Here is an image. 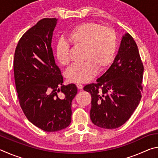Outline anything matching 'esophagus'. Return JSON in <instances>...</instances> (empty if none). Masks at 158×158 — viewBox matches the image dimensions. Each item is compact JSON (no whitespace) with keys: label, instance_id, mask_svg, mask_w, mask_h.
<instances>
[{"label":"esophagus","instance_id":"1","mask_svg":"<svg viewBox=\"0 0 158 158\" xmlns=\"http://www.w3.org/2000/svg\"><path fill=\"white\" fill-rule=\"evenodd\" d=\"M77 87L79 90H81L83 89V85L80 83H78V84H77Z\"/></svg>","mask_w":158,"mask_h":158}]
</instances>
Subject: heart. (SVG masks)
<instances>
[{
	"mask_svg": "<svg viewBox=\"0 0 158 158\" xmlns=\"http://www.w3.org/2000/svg\"><path fill=\"white\" fill-rule=\"evenodd\" d=\"M67 41L75 46L84 47V63L72 65L66 73L68 81L74 83L89 81L95 77L97 69L103 70L111 63L117 47V37L113 29L95 22L77 26L66 36ZM55 54L61 65L70 61L69 46L65 41L58 42Z\"/></svg>",
	"mask_w": 158,
	"mask_h": 158,
	"instance_id": "obj_1",
	"label": "heart"
}]
</instances>
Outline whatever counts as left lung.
Returning <instances> with one entry per match:
<instances>
[{
	"label": "left lung",
	"mask_w": 158,
	"mask_h": 158,
	"mask_svg": "<svg viewBox=\"0 0 158 158\" xmlns=\"http://www.w3.org/2000/svg\"><path fill=\"white\" fill-rule=\"evenodd\" d=\"M143 73L137 45L126 33L110 68L97 83L84 88L91 95L90 116L93 124L115 129L130 118L141 100Z\"/></svg>",
	"instance_id": "left-lung-1"
}]
</instances>
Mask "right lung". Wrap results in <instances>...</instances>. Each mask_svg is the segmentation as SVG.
I'll return each mask as SVG.
<instances>
[{
  "label": "right lung",
  "instance_id": "1",
  "mask_svg": "<svg viewBox=\"0 0 158 158\" xmlns=\"http://www.w3.org/2000/svg\"><path fill=\"white\" fill-rule=\"evenodd\" d=\"M56 18H44L19 41L14 58L16 90L21 108L28 120L46 132L68 126L72 101L77 93L74 84H63L61 72L52 48Z\"/></svg>",
  "mask_w": 158,
  "mask_h": 158
}]
</instances>
